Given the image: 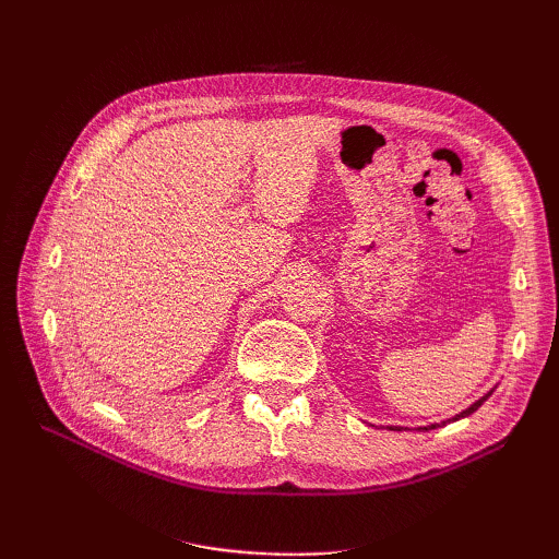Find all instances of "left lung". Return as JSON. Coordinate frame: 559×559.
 I'll return each instance as SVG.
<instances>
[{
    "instance_id": "obj_1",
    "label": "left lung",
    "mask_w": 559,
    "mask_h": 559,
    "mask_svg": "<svg viewBox=\"0 0 559 559\" xmlns=\"http://www.w3.org/2000/svg\"><path fill=\"white\" fill-rule=\"evenodd\" d=\"M487 396H489V394H487ZM487 396H483V399H480V401H476V403H473V405H471V408H466V411H464V413H460V415H456V417H454V419H460V417H468V415H471V413H476V411H478V408H480V405H483V403H485V399H487ZM436 427H438V425H431V427H425V431H429V429H436ZM399 431H401V429H399Z\"/></svg>"
}]
</instances>
